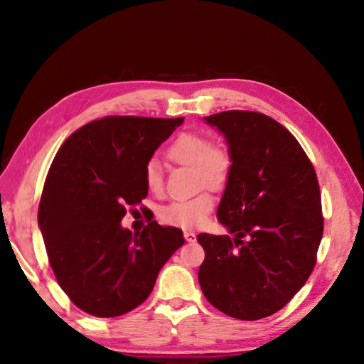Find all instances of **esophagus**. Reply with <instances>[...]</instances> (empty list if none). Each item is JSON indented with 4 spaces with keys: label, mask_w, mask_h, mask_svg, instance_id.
Instances as JSON below:
<instances>
[{
    "label": "esophagus",
    "mask_w": 364,
    "mask_h": 364,
    "mask_svg": "<svg viewBox=\"0 0 364 364\" xmlns=\"http://www.w3.org/2000/svg\"><path fill=\"white\" fill-rule=\"evenodd\" d=\"M183 236H184V239H186V241L188 242H194L196 241V233H194V231H184V233H183Z\"/></svg>",
    "instance_id": "esophagus-1"
}]
</instances>
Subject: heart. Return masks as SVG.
<instances>
[{
  "mask_svg": "<svg viewBox=\"0 0 364 364\" xmlns=\"http://www.w3.org/2000/svg\"><path fill=\"white\" fill-rule=\"evenodd\" d=\"M166 156L176 164L192 166L196 170L198 188L206 186L213 191H222L233 173V154L227 145L210 142V139L183 133L168 145ZM144 180L151 194H161L164 188L162 172L156 161H150L144 170ZM214 208V197L210 191H202L197 196L183 200H173L161 208V220L172 227L192 228L203 223Z\"/></svg>",
  "mask_w": 364,
  "mask_h": 364,
  "instance_id": "obj_1",
  "label": "heart"
}]
</instances>
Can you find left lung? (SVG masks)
Returning <instances> with one entry per match:
<instances>
[{
    "label": "left lung",
    "mask_w": 364,
    "mask_h": 364,
    "mask_svg": "<svg viewBox=\"0 0 364 364\" xmlns=\"http://www.w3.org/2000/svg\"><path fill=\"white\" fill-rule=\"evenodd\" d=\"M205 122L233 154L218 208L233 237L197 236L205 250L200 288L231 318H267L296 296L316 264L323 231L318 176L297 139L264 114L225 111Z\"/></svg>",
    "instance_id": "1"
}]
</instances>
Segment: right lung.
I'll return each mask as SVG.
<instances>
[{"mask_svg": "<svg viewBox=\"0 0 364 364\" xmlns=\"http://www.w3.org/2000/svg\"><path fill=\"white\" fill-rule=\"evenodd\" d=\"M183 122L109 115L76 129L53 159L38 228L59 286L82 311L115 318L134 310L184 244L180 228L156 220L137 233L120 223L149 194L144 170L153 153Z\"/></svg>", "mask_w": 364, "mask_h": 364, "instance_id": "obj_1", "label": "right lung"}]
</instances>
